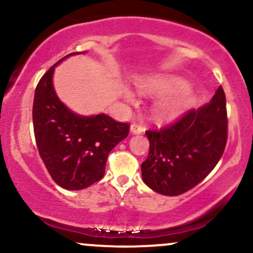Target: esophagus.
Here are the masks:
<instances>
[{
    "instance_id": "obj_1",
    "label": "esophagus",
    "mask_w": 253,
    "mask_h": 253,
    "mask_svg": "<svg viewBox=\"0 0 253 253\" xmlns=\"http://www.w3.org/2000/svg\"><path fill=\"white\" fill-rule=\"evenodd\" d=\"M143 126H140L139 124H132L130 125V132L133 133V134H140V133H143Z\"/></svg>"
}]
</instances>
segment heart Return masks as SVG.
Returning <instances> with one entry per match:
<instances>
[{"mask_svg": "<svg viewBox=\"0 0 253 253\" xmlns=\"http://www.w3.org/2000/svg\"><path fill=\"white\" fill-rule=\"evenodd\" d=\"M182 84L177 81H167V80H161V81H150V82L140 83L139 89L141 92H149V91H167V90L175 89L181 86ZM127 98H132L130 94L126 92ZM189 97L188 95H182V96L175 98V100H171L169 102H165L159 107L157 110V117L161 120H167V119H171L176 117L178 113H181L183 109L187 107Z\"/></svg>", "mask_w": 253, "mask_h": 253, "instance_id": "obj_1", "label": "heart"}]
</instances>
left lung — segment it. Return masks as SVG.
Wrapping results in <instances>:
<instances>
[{"instance_id": "1", "label": "left lung", "mask_w": 253, "mask_h": 253, "mask_svg": "<svg viewBox=\"0 0 253 253\" xmlns=\"http://www.w3.org/2000/svg\"><path fill=\"white\" fill-rule=\"evenodd\" d=\"M150 151L141 163L145 184L162 195L177 196L210 175L225 151L228 135L226 96L217 88L211 101L190 109L172 124L146 130Z\"/></svg>"}]
</instances>
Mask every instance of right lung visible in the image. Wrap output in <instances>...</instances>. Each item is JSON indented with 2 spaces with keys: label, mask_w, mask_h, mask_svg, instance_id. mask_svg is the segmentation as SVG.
<instances>
[{
  "label": "right lung",
  "mask_w": 253,
  "mask_h": 253,
  "mask_svg": "<svg viewBox=\"0 0 253 253\" xmlns=\"http://www.w3.org/2000/svg\"><path fill=\"white\" fill-rule=\"evenodd\" d=\"M56 65L43 74L34 92V136L52 179L80 190L102 178L109 152L128 135L129 125L104 114L80 117L66 108L52 85Z\"/></svg>",
  "instance_id": "right-lung-1"
}]
</instances>
